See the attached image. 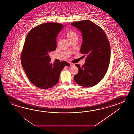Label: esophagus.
Here are the masks:
<instances>
[{
	"instance_id": "34e87169",
	"label": "esophagus",
	"mask_w": 134,
	"mask_h": 134,
	"mask_svg": "<svg viewBox=\"0 0 134 134\" xmlns=\"http://www.w3.org/2000/svg\"><path fill=\"white\" fill-rule=\"evenodd\" d=\"M70 66H74V64H73V63H70Z\"/></svg>"
}]
</instances>
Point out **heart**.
I'll list each match as a JSON object with an SVG mask.
<instances>
[{"label": "heart", "instance_id": "heart-1", "mask_svg": "<svg viewBox=\"0 0 134 134\" xmlns=\"http://www.w3.org/2000/svg\"><path fill=\"white\" fill-rule=\"evenodd\" d=\"M66 35L67 37L68 38V39L75 37V36H77V34H76V32H75L74 31H72V30L68 31L66 32Z\"/></svg>", "mask_w": 134, "mask_h": 134}]
</instances>
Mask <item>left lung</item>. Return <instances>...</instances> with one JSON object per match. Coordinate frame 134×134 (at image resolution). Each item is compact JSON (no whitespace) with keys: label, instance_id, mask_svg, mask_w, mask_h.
I'll return each instance as SVG.
<instances>
[{"label":"left lung","instance_id":"left-lung-1","mask_svg":"<svg viewBox=\"0 0 134 134\" xmlns=\"http://www.w3.org/2000/svg\"><path fill=\"white\" fill-rule=\"evenodd\" d=\"M82 33L80 53L87 55L82 66L74 76L75 82L83 87H91L100 82L107 71L111 58V47L104 31L91 20L71 23ZM85 56V55H84Z\"/></svg>","mask_w":134,"mask_h":134}]
</instances>
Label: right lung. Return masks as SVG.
I'll use <instances>...</instances> for the list:
<instances>
[{"instance_id":"1","label":"right lung","mask_w":134,"mask_h":134,"mask_svg":"<svg viewBox=\"0 0 134 134\" xmlns=\"http://www.w3.org/2000/svg\"><path fill=\"white\" fill-rule=\"evenodd\" d=\"M64 26L57 23H45L32 29L26 38L21 54L23 68L29 80L42 89L57 84L61 71L70 64L65 61L51 63L49 53L57 48V36Z\"/></svg>"}]
</instances>
